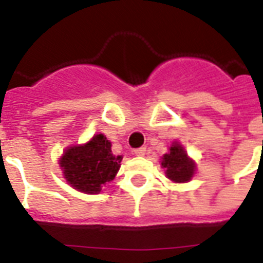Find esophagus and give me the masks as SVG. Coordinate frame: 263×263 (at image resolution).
<instances>
[{
	"instance_id": "1",
	"label": "esophagus",
	"mask_w": 263,
	"mask_h": 263,
	"mask_svg": "<svg viewBox=\"0 0 263 263\" xmlns=\"http://www.w3.org/2000/svg\"><path fill=\"white\" fill-rule=\"evenodd\" d=\"M134 155H136V156H138V157L145 156V155H146V148H145V146H141V148H137V149H136V151H134Z\"/></svg>"
}]
</instances>
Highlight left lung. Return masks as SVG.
Here are the masks:
<instances>
[{
  "label": "left lung",
  "mask_w": 263,
  "mask_h": 263,
  "mask_svg": "<svg viewBox=\"0 0 263 263\" xmlns=\"http://www.w3.org/2000/svg\"><path fill=\"white\" fill-rule=\"evenodd\" d=\"M161 165L165 168V175L168 179L184 183L194 175L195 165L184 152V149L179 144H174L170 148V153L163 156Z\"/></svg>",
  "instance_id": "left-lung-1"
}]
</instances>
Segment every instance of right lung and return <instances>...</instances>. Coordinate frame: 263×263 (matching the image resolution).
I'll return each mask as SVG.
<instances>
[{"mask_svg":"<svg viewBox=\"0 0 263 263\" xmlns=\"http://www.w3.org/2000/svg\"><path fill=\"white\" fill-rule=\"evenodd\" d=\"M121 161L122 156L111 153V142L103 134H96L85 145L66 149L60 164L70 186L83 193L98 194L114 179Z\"/></svg>","mask_w":263,"mask_h":263,"instance_id":"1","label":"right lung"}]
</instances>
